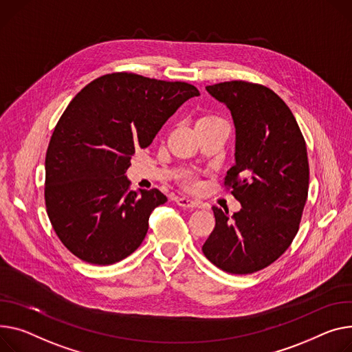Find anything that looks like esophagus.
<instances>
[{
    "label": "esophagus",
    "mask_w": 352,
    "mask_h": 352,
    "mask_svg": "<svg viewBox=\"0 0 352 352\" xmlns=\"http://www.w3.org/2000/svg\"><path fill=\"white\" fill-rule=\"evenodd\" d=\"M177 205L181 206V208H190V209H194V208H198L199 204L194 199H190V198H177Z\"/></svg>",
    "instance_id": "esophagus-1"
}]
</instances>
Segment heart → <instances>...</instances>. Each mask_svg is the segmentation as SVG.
I'll return each mask as SVG.
<instances>
[{
    "instance_id": "heart-1",
    "label": "heart",
    "mask_w": 352,
    "mask_h": 352,
    "mask_svg": "<svg viewBox=\"0 0 352 352\" xmlns=\"http://www.w3.org/2000/svg\"><path fill=\"white\" fill-rule=\"evenodd\" d=\"M185 182L188 184L190 186H192V185H194V178H192V177H186V178H185Z\"/></svg>"
}]
</instances>
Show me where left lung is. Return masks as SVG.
<instances>
[{
    "label": "left lung",
    "instance_id": "obj_1",
    "mask_svg": "<svg viewBox=\"0 0 352 352\" xmlns=\"http://www.w3.org/2000/svg\"><path fill=\"white\" fill-rule=\"evenodd\" d=\"M235 124V166L225 185L242 208L232 217L212 206L206 259L232 274L262 270L293 242L309 194V158L292 110L266 86L232 80L206 86Z\"/></svg>",
    "mask_w": 352,
    "mask_h": 352
}]
</instances>
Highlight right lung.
Segmentation results:
<instances>
[{"label":"right lung","instance_id":"1","mask_svg":"<svg viewBox=\"0 0 352 352\" xmlns=\"http://www.w3.org/2000/svg\"><path fill=\"white\" fill-rule=\"evenodd\" d=\"M194 96L199 90L185 82L110 74L69 103L46 151L45 204L58 238L79 259L113 265L142 245L167 197L129 191L131 155Z\"/></svg>","mask_w":352,"mask_h":352}]
</instances>
